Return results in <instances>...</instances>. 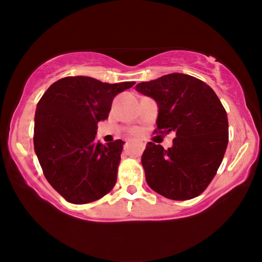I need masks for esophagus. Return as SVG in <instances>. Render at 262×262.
Returning <instances> with one entry per match:
<instances>
[{
  "instance_id": "1",
  "label": "esophagus",
  "mask_w": 262,
  "mask_h": 262,
  "mask_svg": "<svg viewBox=\"0 0 262 262\" xmlns=\"http://www.w3.org/2000/svg\"><path fill=\"white\" fill-rule=\"evenodd\" d=\"M136 143L139 144L142 149H144V147H145V142H143V141H136Z\"/></svg>"
}]
</instances>
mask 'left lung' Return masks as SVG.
<instances>
[{"mask_svg":"<svg viewBox=\"0 0 262 262\" xmlns=\"http://www.w3.org/2000/svg\"><path fill=\"white\" fill-rule=\"evenodd\" d=\"M158 106L157 130L176 133L167 150L149 142L142 155L145 180L171 200L200 195L214 178L229 141L227 112L214 90L186 74L164 75L135 86Z\"/></svg>","mask_w":262,"mask_h":262,"instance_id":"1","label":"left lung"}]
</instances>
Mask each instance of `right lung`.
<instances>
[{
	"mask_svg": "<svg viewBox=\"0 0 262 262\" xmlns=\"http://www.w3.org/2000/svg\"><path fill=\"white\" fill-rule=\"evenodd\" d=\"M134 82L108 84L88 76L61 78L34 115V151L48 183L74 205L99 200L114 187L125 142L96 141L115 96Z\"/></svg>",
	"mask_w": 262,
	"mask_h": 262,
	"instance_id": "obj_1",
	"label": "right lung"
}]
</instances>
